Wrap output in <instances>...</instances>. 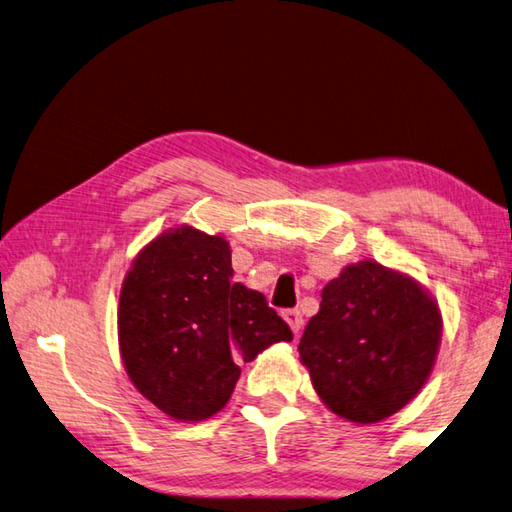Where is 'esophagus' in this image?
Returning a JSON list of instances; mask_svg holds the SVG:
<instances>
[{
    "instance_id": "1",
    "label": "esophagus",
    "mask_w": 512,
    "mask_h": 512,
    "mask_svg": "<svg viewBox=\"0 0 512 512\" xmlns=\"http://www.w3.org/2000/svg\"><path fill=\"white\" fill-rule=\"evenodd\" d=\"M282 315H284V320L288 322V327H291V331L295 333V336H300L302 324H304L302 313L297 311V309H286V311H282Z\"/></svg>"
}]
</instances>
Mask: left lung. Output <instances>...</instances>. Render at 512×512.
Returning <instances> with one entry per match:
<instances>
[{"mask_svg": "<svg viewBox=\"0 0 512 512\" xmlns=\"http://www.w3.org/2000/svg\"><path fill=\"white\" fill-rule=\"evenodd\" d=\"M439 340L441 315L421 286L360 262L324 286L297 349L331 412L376 423L418 394Z\"/></svg>", "mask_w": 512, "mask_h": 512, "instance_id": "8db88e82", "label": "left lung"}]
</instances>
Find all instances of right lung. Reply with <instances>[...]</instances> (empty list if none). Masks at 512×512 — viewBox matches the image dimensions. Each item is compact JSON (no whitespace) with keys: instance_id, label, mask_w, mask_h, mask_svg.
Masks as SVG:
<instances>
[{"instance_id":"obj_1","label":"right lung","mask_w":512,"mask_h":512,"mask_svg":"<svg viewBox=\"0 0 512 512\" xmlns=\"http://www.w3.org/2000/svg\"><path fill=\"white\" fill-rule=\"evenodd\" d=\"M224 237L179 228L136 257L120 291L125 369L147 401L179 421L217 414L241 362L293 331L266 297L232 282Z\"/></svg>"}]
</instances>
